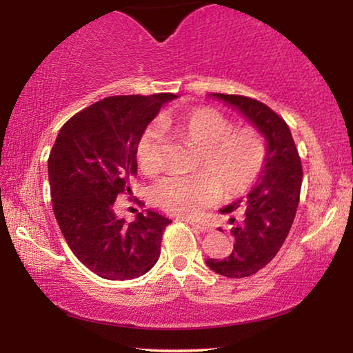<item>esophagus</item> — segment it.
I'll use <instances>...</instances> for the list:
<instances>
[{
    "instance_id": "esophagus-1",
    "label": "esophagus",
    "mask_w": 353,
    "mask_h": 353,
    "mask_svg": "<svg viewBox=\"0 0 353 353\" xmlns=\"http://www.w3.org/2000/svg\"><path fill=\"white\" fill-rule=\"evenodd\" d=\"M188 223H190L192 228L194 230H197V231H209V228H207L205 225H202V223H197V221H192V220H186Z\"/></svg>"
}]
</instances>
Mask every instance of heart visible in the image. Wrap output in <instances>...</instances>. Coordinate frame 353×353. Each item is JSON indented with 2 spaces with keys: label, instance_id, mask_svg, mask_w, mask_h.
Segmentation results:
<instances>
[{
  "label": "heart",
  "instance_id": "obj_1",
  "mask_svg": "<svg viewBox=\"0 0 353 353\" xmlns=\"http://www.w3.org/2000/svg\"><path fill=\"white\" fill-rule=\"evenodd\" d=\"M162 127L173 128L199 151L196 168L202 173L191 176H167L152 188V202L167 214L194 219L225 196L244 194L257 178L267 159V144L257 130L234 128L219 110L196 108L178 119H162ZM161 130L151 125L137 148L138 165L144 173L159 167L157 148Z\"/></svg>",
  "mask_w": 353,
  "mask_h": 353
}]
</instances>
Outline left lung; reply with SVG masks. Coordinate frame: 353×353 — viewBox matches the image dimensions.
Instances as JSON below:
<instances>
[{
  "label": "left lung",
  "mask_w": 353,
  "mask_h": 353,
  "mask_svg": "<svg viewBox=\"0 0 353 353\" xmlns=\"http://www.w3.org/2000/svg\"><path fill=\"white\" fill-rule=\"evenodd\" d=\"M257 130L267 143V159L248 196L220 209L230 215L243 214L231 228L234 248L226 259H207L215 273L226 278H245L273 260L288 238L296 216L302 185V165L286 122L268 105L245 96L210 93Z\"/></svg>",
  "instance_id": "8db88e82"
}]
</instances>
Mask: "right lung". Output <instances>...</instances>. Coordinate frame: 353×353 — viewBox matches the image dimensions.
Listing matches in <instances>:
<instances>
[{"mask_svg": "<svg viewBox=\"0 0 353 353\" xmlns=\"http://www.w3.org/2000/svg\"><path fill=\"white\" fill-rule=\"evenodd\" d=\"M175 94L110 96L74 115L57 134L48 159L57 225L86 268L123 281L148 273L161 255L170 220L146 209L125 223L114 212L120 192H130L137 148L148 125Z\"/></svg>", "mask_w": 353, "mask_h": 353, "instance_id": "right-lung-1", "label": "right lung"}]
</instances>
